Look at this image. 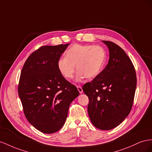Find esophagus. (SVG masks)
<instances>
[{
    "mask_svg": "<svg viewBox=\"0 0 152 152\" xmlns=\"http://www.w3.org/2000/svg\"><path fill=\"white\" fill-rule=\"evenodd\" d=\"M77 90H78L79 92H80V94H82V93H83V89H82V88H81V86H80V85L77 86Z\"/></svg>",
    "mask_w": 152,
    "mask_h": 152,
    "instance_id": "34e87169",
    "label": "esophagus"
}]
</instances>
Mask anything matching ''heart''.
<instances>
[{
  "instance_id": "heart-1",
  "label": "heart",
  "mask_w": 152,
  "mask_h": 152,
  "mask_svg": "<svg viewBox=\"0 0 152 152\" xmlns=\"http://www.w3.org/2000/svg\"><path fill=\"white\" fill-rule=\"evenodd\" d=\"M106 59L104 49L100 46L74 45L64 58L57 63L61 75L67 80L72 79L76 70V80L80 81L85 77L92 79L102 71Z\"/></svg>"
}]
</instances>
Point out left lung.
I'll return each instance as SVG.
<instances>
[{
	"label": "left lung",
	"mask_w": 152,
	"mask_h": 152,
	"mask_svg": "<svg viewBox=\"0 0 152 152\" xmlns=\"http://www.w3.org/2000/svg\"><path fill=\"white\" fill-rule=\"evenodd\" d=\"M110 58L104 69L83 90L89 99L88 113L95 127L114 129L127 118L132 106L137 80L135 69L126 53L115 43L102 41Z\"/></svg>",
	"instance_id": "left-lung-1"
}]
</instances>
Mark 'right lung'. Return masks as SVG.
I'll use <instances>...</instances> for the list:
<instances>
[{"label":"right lung","mask_w":152,"mask_h":152,"mask_svg":"<svg viewBox=\"0 0 152 152\" xmlns=\"http://www.w3.org/2000/svg\"><path fill=\"white\" fill-rule=\"evenodd\" d=\"M69 44L45 46L30 55L20 75L18 95L28 122L45 134L57 132L80 93L60 73L57 63Z\"/></svg>","instance_id":"obj_1"}]
</instances>
